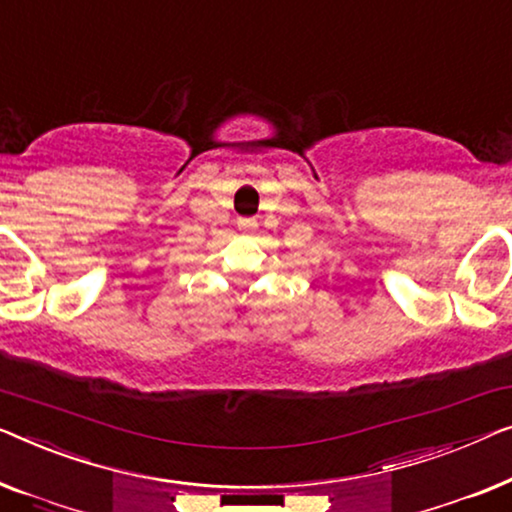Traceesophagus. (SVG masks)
<instances>
[{
    "instance_id": "obj_1",
    "label": "esophagus",
    "mask_w": 512,
    "mask_h": 512,
    "mask_svg": "<svg viewBox=\"0 0 512 512\" xmlns=\"http://www.w3.org/2000/svg\"><path fill=\"white\" fill-rule=\"evenodd\" d=\"M255 227H257L255 218H241V220H239V229H241V232H253Z\"/></svg>"
}]
</instances>
